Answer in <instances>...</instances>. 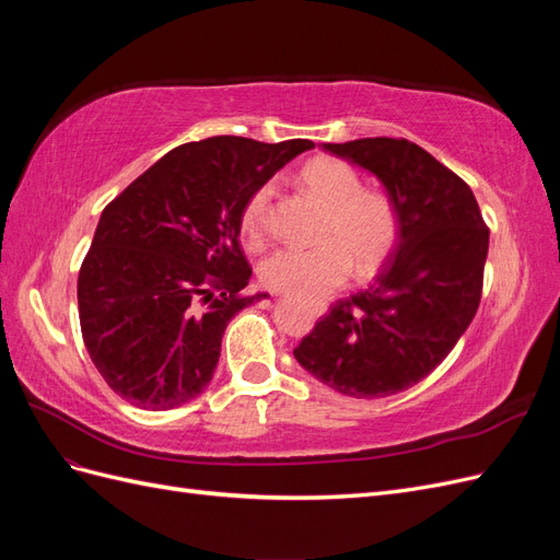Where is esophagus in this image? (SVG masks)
I'll use <instances>...</instances> for the list:
<instances>
[{
	"label": "esophagus",
	"mask_w": 560,
	"mask_h": 560,
	"mask_svg": "<svg viewBox=\"0 0 560 560\" xmlns=\"http://www.w3.org/2000/svg\"><path fill=\"white\" fill-rule=\"evenodd\" d=\"M315 313H317V315H322V313H325V308H322V306H319V308H317Z\"/></svg>",
	"instance_id": "34e87169"
}]
</instances>
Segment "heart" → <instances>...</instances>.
<instances>
[{"label": "heart", "mask_w": 560, "mask_h": 560, "mask_svg": "<svg viewBox=\"0 0 560 560\" xmlns=\"http://www.w3.org/2000/svg\"><path fill=\"white\" fill-rule=\"evenodd\" d=\"M299 184L327 208L322 238L315 247H282L261 264L266 287L282 294L315 299L336 290L350 276L352 264L369 276L387 259L397 241V212L387 196L362 189L360 175L343 161L317 156L301 167ZM273 186L252 194L241 214L249 243H259Z\"/></svg>", "instance_id": "obj_1"}]
</instances>
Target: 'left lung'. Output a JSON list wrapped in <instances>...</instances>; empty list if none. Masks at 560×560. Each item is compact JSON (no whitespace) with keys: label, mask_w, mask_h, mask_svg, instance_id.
<instances>
[{"label":"left lung","mask_w":560,"mask_h":560,"mask_svg":"<svg viewBox=\"0 0 560 560\" xmlns=\"http://www.w3.org/2000/svg\"><path fill=\"white\" fill-rule=\"evenodd\" d=\"M322 149L378 177L399 231L376 280L331 306L294 358L341 395H397L430 376L477 315L488 226L469 186L409 140Z\"/></svg>","instance_id":"left-lung-1"}]
</instances>
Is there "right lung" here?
<instances>
[{
  "label": "right lung",
  "instance_id": "add662e5",
  "mask_svg": "<svg viewBox=\"0 0 560 560\" xmlns=\"http://www.w3.org/2000/svg\"><path fill=\"white\" fill-rule=\"evenodd\" d=\"M315 144L217 135L182 144L118 194L79 270L83 343L118 397L167 411L206 393L252 268L241 214L252 194Z\"/></svg>",
  "mask_w": 560,
  "mask_h": 560
}]
</instances>
